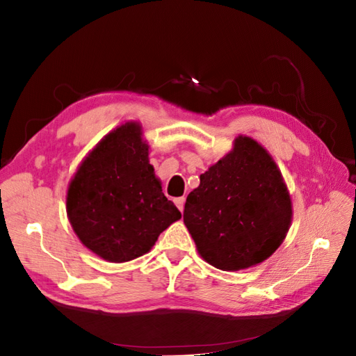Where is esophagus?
<instances>
[{
  "mask_svg": "<svg viewBox=\"0 0 356 356\" xmlns=\"http://www.w3.org/2000/svg\"><path fill=\"white\" fill-rule=\"evenodd\" d=\"M184 203H186V199L184 197H178V199H175V204H177V208L182 212L184 211Z\"/></svg>",
  "mask_w": 356,
  "mask_h": 356,
  "instance_id": "obj_1",
  "label": "esophagus"
}]
</instances>
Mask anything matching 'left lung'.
I'll return each instance as SVG.
<instances>
[{
  "mask_svg": "<svg viewBox=\"0 0 356 356\" xmlns=\"http://www.w3.org/2000/svg\"><path fill=\"white\" fill-rule=\"evenodd\" d=\"M293 204L267 149L238 136L187 196L184 224L204 261L225 272L260 264L289 230Z\"/></svg>",
  "mask_w": 356,
  "mask_h": 356,
  "instance_id": "left-lung-1",
  "label": "left lung"
}]
</instances>
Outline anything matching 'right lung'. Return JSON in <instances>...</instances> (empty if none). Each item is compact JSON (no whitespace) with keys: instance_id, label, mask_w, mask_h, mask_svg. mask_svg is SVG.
<instances>
[{"instance_id":"add662e5","label":"right lung","mask_w":356,"mask_h":356,"mask_svg":"<svg viewBox=\"0 0 356 356\" xmlns=\"http://www.w3.org/2000/svg\"><path fill=\"white\" fill-rule=\"evenodd\" d=\"M141 124L114 129L81 161L67 193L75 234L92 252L124 263L152 250L159 234L181 218L148 161Z\"/></svg>"}]
</instances>
